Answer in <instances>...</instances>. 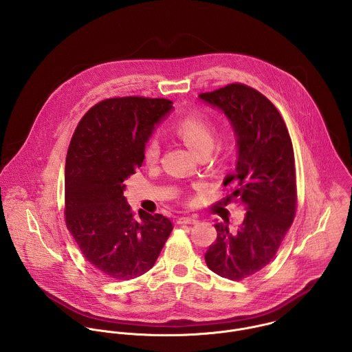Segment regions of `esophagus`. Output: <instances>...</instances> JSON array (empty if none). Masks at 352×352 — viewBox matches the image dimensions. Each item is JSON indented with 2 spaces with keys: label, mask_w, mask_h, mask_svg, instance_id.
<instances>
[{
  "label": "esophagus",
  "mask_w": 352,
  "mask_h": 352,
  "mask_svg": "<svg viewBox=\"0 0 352 352\" xmlns=\"http://www.w3.org/2000/svg\"><path fill=\"white\" fill-rule=\"evenodd\" d=\"M179 224H198V219L197 217H180L177 220Z\"/></svg>",
  "instance_id": "esophagus-1"
}]
</instances>
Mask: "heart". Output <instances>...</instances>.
I'll return each mask as SVG.
<instances>
[{
  "label": "heart",
  "mask_w": 352,
  "mask_h": 352,
  "mask_svg": "<svg viewBox=\"0 0 352 352\" xmlns=\"http://www.w3.org/2000/svg\"><path fill=\"white\" fill-rule=\"evenodd\" d=\"M176 133L184 140V143L197 154L212 151L214 146V128L209 118L201 113L187 115L176 124ZM160 157V142L153 138L148 140L144 148V160L153 164Z\"/></svg>",
  "instance_id": "b5f03b06"
}]
</instances>
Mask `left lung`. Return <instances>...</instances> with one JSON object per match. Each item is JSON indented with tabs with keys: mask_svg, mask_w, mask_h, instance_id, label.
<instances>
[{
	"mask_svg": "<svg viewBox=\"0 0 352 352\" xmlns=\"http://www.w3.org/2000/svg\"><path fill=\"white\" fill-rule=\"evenodd\" d=\"M205 104L221 111L234 129L237 158L231 194L247 210L234 232L217 223V239L205 254L210 270L241 280L265 267L288 232L296 209V179L292 142L274 105L256 90L228 85L199 94Z\"/></svg>",
	"mask_w": 352,
	"mask_h": 352,
	"instance_id": "left-lung-1",
	"label": "left lung"
}]
</instances>
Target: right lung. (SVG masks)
<instances>
[{
    "label": "right lung",
    "instance_id": "obj_1",
    "mask_svg": "<svg viewBox=\"0 0 352 352\" xmlns=\"http://www.w3.org/2000/svg\"><path fill=\"white\" fill-rule=\"evenodd\" d=\"M162 98L105 100L80 120L65 161V223L85 258L104 276L131 280L153 267L173 230L169 219L139 210L125 183L142 166L157 125L173 111Z\"/></svg>",
    "mask_w": 352,
    "mask_h": 352
}]
</instances>
